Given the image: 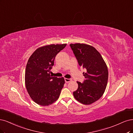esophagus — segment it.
<instances>
[{
	"instance_id": "1",
	"label": "esophagus",
	"mask_w": 133,
	"mask_h": 133,
	"mask_svg": "<svg viewBox=\"0 0 133 133\" xmlns=\"http://www.w3.org/2000/svg\"><path fill=\"white\" fill-rule=\"evenodd\" d=\"M65 81L66 83H68V82H71V81H72V79L71 78H65Z\"/></svg>"
}]
</instances>
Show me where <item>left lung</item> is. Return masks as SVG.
I'll return each instance as SVG.
<instances>
[{"instance_id":"1","label":"left lung","mask_w":133,"mask_h":133,"mask_svg":"<svg viewBox=\"0 0 133 133\" xmlns=\"http://www.w3.org/2000/svg\"><path fill=\"white\" fill-rule=\"evenodd\" d=\"M70 46L78 65L87 70L83 83L77 82L78 87L73 93L74 97L81 103L91 104L103 95L108 82V68L100 53L93 46L79 43Z\"/></svg>"}]
</instances>
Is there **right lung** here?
<instances>
[{
	"instance_id": "obj_1",
	"label": "right lung",
	"mask_w": 133,
	"mask_h": 133,
	"mask_svg": "<svg viewBox=\"0 0 133 133\" xmlns=\"http://www.w3.org/2000/svg\"><path fill=\"white\" fill-rule=\"evenodd\" d=\"M67 44L50 45L34 51L25 70V85L31 99L42 106L52 104L58 98L65 84L63 77L50 75L56 56Z\"/></svg>"
}]
</instances>
